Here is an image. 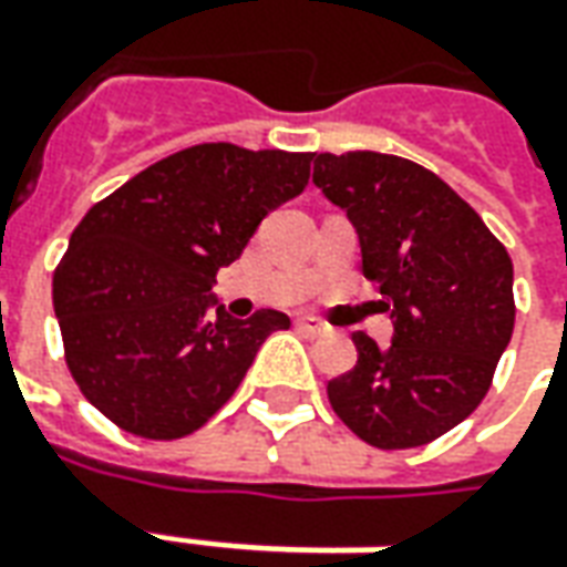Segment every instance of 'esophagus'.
<instances>
[{"instance_id":"34e87169","label":"esophagus","mask_w":567,"mask_h":567,"mask_svg":"<svg viewBox=\"0 0 567 567\" xmlns=\"http://www.w3.org/2000/svg\"><path fill=\"white\" fill-rule=\"evenodd\" d=\"M298 329L303 334H326L329 332V329H326V326H322V322H319V319H313V316H300L298 319Z\"/></svg>"}]
</instances>
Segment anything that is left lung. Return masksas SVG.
Here are the masks:
<instances>
[{"label":"left lung","instance_id":"left-lung-1","mask_svg":"<svg viewBox=\"0 0 567 567\" xmlns=\"http://www.w3.org/2000/svg\"><path fill=\"white\" fill-rule=\"evenodd\" d=\"M313 183L360 235L394 338L357 332L329 403L357 437L410 450L456 429L491 391L515 326L509 251L441 176L379 152L313 154Z\"/></svg>","mask_w":567,"mask_h":567}]
</instances>
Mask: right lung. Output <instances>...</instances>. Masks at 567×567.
Segmentation results:
<instances>
[{
  "label": "right lung",
  "mask_w": 567,
  "mask_h": 567,
  "mask_svg": "<svg viewBox=\"0 0 567 567\" xmlns=\"http://www.w3.org/2000/svg\"><path fill=\"white\" fill-rule=\"evenodd\" d=\"M310 152L204 142L92 204L52 282L64 360L83 396L148 441L198 431L235 394L279 310L233 319L217 269L310 179ZM218 316L209 313V307Z\"/></svg>",
  "instance_id": "add662e5"
}]
</instances>
